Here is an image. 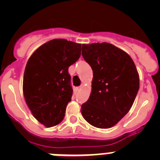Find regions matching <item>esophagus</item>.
Masks as SVG:
<instances>
[{
  "label": "esophagus",
  "mask_w": 160,
  "mask_h": 160,
  "mask_svg": "<svg viewBox=\"0 0 160 160\" xmlns=\"http://www.w3.org/2000/svg\"><path fill=\"white\" fill-rule=\"evenodd\" d=\"M82 88V86H80V87H76L75 90H76V91H77V92H78V91H80V90H81Z\"/></svg>",
  "instance_id": "obj_1"
}]
</instances>
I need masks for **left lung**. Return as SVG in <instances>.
I'll use <instances>...</instances> for the list:
<instances>
[{
  "instance_id": "1",
  "label": "left lung",
  "mask_w": 160,
  "mask_h": 160,
  "mask_svg": "<svg viewBox=\"0 0 160 160\" xmlns=\"http://www.w3.org/2000/svg\"><path fill=\"white\" fill-rule=\"evenodd\" d=\"M82 54L93 70L91 93L81 112L95 128L116 125L132 107L139 89L136 66L128 53L112 44H82Z\"/></svg>"
}]
</instances>
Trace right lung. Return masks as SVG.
<instances>
[{
    "label": "right lung",
    "mask_w": 160,
    "mask_h": 160,
    "mask_svg": "<svg viewBox=\"0 0 160 160\" xmlns=\"http://www.w3.org/2000/svg\"><path fill=\"white\" fill-rule=\"evenodd\" d=\"M82 44L53 39L31 55L23 77L25 102L38 122L46 128L60 123L73 89L68 68L81 55Z\"/></svg>",
    "instance_id": "right-lung-1"
}]
</instances>
